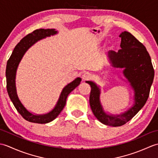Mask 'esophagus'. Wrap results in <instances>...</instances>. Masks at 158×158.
Masks as SVG:
<instances>
[{"mask_svg":"<svg viewBox=\"0 0 158 158\" xmlns=\"http://www.w3.org/2000/svg\"><path fill=\"white\" fill-rule=\"evenodd\" d=\"M92 75L88 72H86L85 73H83V75L82 76V79L83 81H88V80H89L92 79Z\"/></svg>","mask_w":158,"mask_h":158,"instance_id":"34e87169","label":"esophagus"}]
</instances>
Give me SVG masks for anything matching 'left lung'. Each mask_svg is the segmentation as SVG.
<instances>
[{"instance_id": "1", "label": "left lung", "mask_w": 158, "mask_h": 158, "mask_svg": "<svg viewBox=\"0 0 158 158\" xmlns=\"http://www.w3.org/2000/svg\"><path fill=\"white\" fill-rule=\"evenodd\" d=\"M121 49L109 52L112 66L123 69V75L134 90V104L126 111L118 115L106 113L100 101L101 89L92 81L86 83L91 86L89 105L94 115L106 126H121L127 123L145 105L154 78L152 60L145 47L127 31L119 35Z\"/></svg>"}]
</instances>
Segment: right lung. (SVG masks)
<instances>
[{"label": "right lung", "instance_id": "obj_1", "mask_svg": "<svg viewBox=\"0 0 158 158\" xmlns=\"http://www.w3.org/2000/svg\"><path fill=\"white\" fill-rule=\"evenodd\" d=\"M58 34V31L56 29H38L33 31L31 34H28L23 38L15 48L8 60L6 63V89L10 99L13 102V105L18 110V113L26 120L30 122L36 123H47L51 122L55 119L59 114L61 113L62 109L66 105V99L69 94L74 89H75L81 83V79L77 77L74 81L66 85L62 90L59 98L56 105H55L51 111L48 113L35 114L30 112L29 110L23 106L21 100H19L18 93H17L15 77L17 69L19 66V64L21 61L23 55L28 51V49L38 42L40 40L49 37L53 35Z\"/></svg>", "mask_w": 158, "mask_h": 158}]
</instances>
